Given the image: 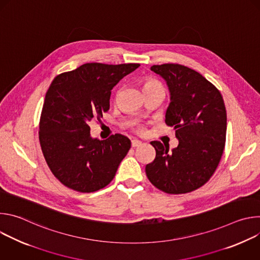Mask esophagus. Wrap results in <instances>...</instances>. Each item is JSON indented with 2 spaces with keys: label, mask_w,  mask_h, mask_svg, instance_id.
I'll use <instances>...</instances> for the list:
<instances>
[{
  "label": "esophagus",
  "mask_w": 260,
  "mask_h": 260,
  "mask_svg": "<svg viewBox=\"0 0 260 260\" xmlns=\"http://www.w3.org/2000/svg\"><path fill=\"white\" fill-rule=\"evenodd\" d=\"M142 145V142L139 141V140H133L132 141V146L135 148V147H139Z\"/></svg>",
  "instance_id": "obj_1"
}]
</instances>
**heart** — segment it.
<instances>
[{
    "label": "heart",
    "instance_id": "obj_1",
    "mask_svg": "<svg viewBox=\"0 0 260 260\" xmlns=\"http://www.w3.org/2000/svg\"><path fill=\"white\" fill-rule=\"evenodd\" d=\"M157 87H162L161 83L152 79V78H146L144 81H143V91L144 90H147V89H152V88H157ZM139 133H144V128L143 127H139L137 129Z\"/></svg>",
    "mask_w": 260,
    "mask_h": 260
}]
</instances>
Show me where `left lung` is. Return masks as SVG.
Here are the masks:
<instances>
[{"mask_svg":"<svg viewBox=\"0 0 260 260\" xmlns=\"http://www.w3.org/2000/svg\"><path fill=\"white\" fill-rule=\"evenodd\" d=\"M166 81L171 103L166 123L174 126L179 145L169 151L159 141L150 144L156 155L145 168L149 181L170 194L191 192L215 173L226 139V110L220 91L197 71L178 63L154 64Z\"/></svg>","mask_w":260,"mask_h":260,"instance_id":"left-lung-1","label":"left lung"}]
</instances>
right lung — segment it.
Segmentation results:
<instances>
[{
    "instance_id": "1",
    "label": "right lung",
    "mask_w": 260,
    "mask_h": 260,
    "mask_svg": "<svg viewBox=\"0 0 260 260\" xmlns=\"http://www.w3.org/2000/svg\"><path fill=\"white\" fill-rule=\"evenodd\" d=\"M139 63H84L57 75L43 104L39 141L56 179L79 192L100 190L113 180L131 148L120 134L106 140L90 137L89 123L110 109L112 88Z\"/></svg>"
}]
</instances>
